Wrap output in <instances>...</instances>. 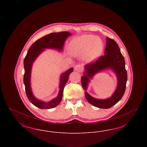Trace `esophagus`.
<instances>
[{"label": "esophagus", "mask_w": 147, "mask_h": 147, "mask_svg": "<svg viewBox=\"0 0 147 147\" xmlns=\"http://www.w3.org/2000/svg\"><path fill=\"white\" fill-rule=\"evenodd\" d=\"M74 70L78 71H80L82 70V67L80 64H77L75 65L74 67Z\"/></svg>", "instance_id": "1"}]
</instances>
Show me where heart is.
Masks as SVG:
<instances>
[{
  "instance_id": "heart-1",
  "label": "heart",
  "mask_w": 147,
  "mask_h": 147,
  "mask_svg": "<svg viewBox=\"0 0 147 147\" xmlns=\"http://www.w3.org/2000/svg\"><path fill=\"white\" fill-rule=\"evenodd\" d=\"M68 49L71 55H83V59L89 63L97 60L102 53L104 44L101 40L95 36L84 35L74 38L70 41Z\"/></svg>"
}]
</instances>
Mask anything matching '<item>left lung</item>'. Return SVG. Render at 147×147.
<instances>
[{
	"label": "left lung",
	"instance_id": "left-lung-1",
	"mask_svg": "<svg viewBox=\"0 0 147 147\" xmlns=\"http://www.w3.org/2000/svg\"><path fill=\"white\" fill-rule=\"evenodd\" d=\"M106 69H111L116 73L118 83L117 89L111 98L106 99H98L92 98L86 91L90 79L98 72ZM127 74L125 68V61L121 53L117 43L110 38H106L105 55L100 57L93 63L85 65L84 76L81 78L85 96L91 105L101 109H109L117 104L122 98L125 92Z\"/></svg>",
	"mask_w": 147,
	"mask_h": 147
}]
</instances>
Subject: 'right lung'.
Instances as JSON below:
<instances>
[{
  "label": "right lung",
  "mask_w": 147,
  "mask_h": 147,
  "mask_svg": "<svg viewBox=\"0 0 147 147\" xmlns=\"http://www.w3.org/2000/svg\"><path fill=\"white\" fill-rule=\"evenodd\" d=\"M71 34L69 32L62 31L51 33L42 37L31 46L26 56L24 58V65L25 73L24 76V83L25 86L26 94L29 101L35 106L41 109H52L60 103L63 96V89L65 84L68 80L69 74L73 71V68H70L61 75L59 91L57 97L48 102H45L35 98L31 90L30 78L32 64L36 58L45 49H53L62 51L65 40Z\"/></svg>",
  "instance_id": "1"
}]
</instances>
